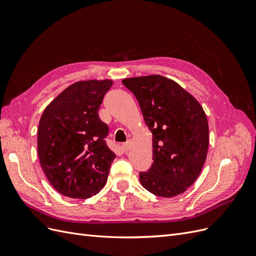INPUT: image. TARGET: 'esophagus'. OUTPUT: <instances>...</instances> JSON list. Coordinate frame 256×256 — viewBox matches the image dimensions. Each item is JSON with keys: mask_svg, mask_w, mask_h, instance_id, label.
I'll return each instance as SVG.
<instances>
[{"mask_svg": "<svg viewBox=\"0 0 256 256\" xmlns=\"http://www.w3.org/2000/svg\"><path fill=\"white\" fill-rule=\"evenodd\" d=\"M122 152H128L130 150V142H126L122 144Z\"/></svg>", "mask_w": 256, "mask_h": 256, "instance_id": "obj_1", "label": "esophagus"}]
</instances>
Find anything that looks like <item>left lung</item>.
<instances>
[{
	"label": "left lung",
	"instance_id": "8db88e82",
	"mask_svg": "<svg viewBox=\"0 0 256 256\" xmlns=\"http://www.w3.org/2000/svg\"><path fill=\"white\" fill-rule=\"evenodd\" d=\"M152 134V164L140 182L152 194L172 198L196 180L205 164L209 131L203 108L180 84L159 74L124 79Z\"/></svg>",
	"mask_w": 256,
	"mask_h": 256
}]
</instances>
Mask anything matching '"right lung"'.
<instances>
[{"label":"right lung","mask_w":256,"mask_h":256,"mask_svg":"<svg viewBox=\"0 0 256 256\" xmlns=\"http://www.w3.org/2000/svg\"><path fill=\"white\" fill-rule=\"evenodd\" d=\"M111 80L72 84L46 108L37 131L40 166L60 194L88 198L102 190L115 154L108 147L109 127L98 110Z\"/></svg>","instance_id":"1"}]
</instances>
